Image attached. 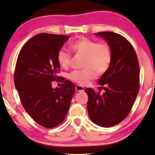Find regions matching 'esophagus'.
<instances>
[{"mask_svg": "<svg viewBox=\"0 0 155 155\" xmlns=\"http://www.w3.org/2000/svg\"><path fill=\"white\" fill-rule=\"evenodd\" d=\"M75 90L77 91V92H83L84 91V87L82 86H80V85H76L75 86Z\"/></svg>", "mask_w": 155, "mask_h": 155, "instance_id": "esophagus-1", "label": "esophagus"}]
</instances>
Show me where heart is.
Instances as JSON below:
<instances>
[{"label":"heart","mask_w":155,"mask_h":155,"mask_svg":"<svg viewBox=\"0 0 155 155\" xmlns=\"http://www.w3.org/2000/svg\"><path fill=\"white\" fill-rule=\"evenodd\" d=\"M70 48L75 54L84 56L82 71H73L69 78L80 84H84L94 79L96 72L99 75L104 73L109 69L112 60V53L107 44L98 43L87 37H80L70 44ZM58 64L63 68L70 65L71 56L64 49H60L57 54Z\"/></svg>","instance_id":"1"}]
</instances>
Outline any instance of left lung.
Segmentation results:
<instances>
[{"label": "left lung", "instance_id": "8db88e82", "mask_svg": "<svg viewBox=\"0 0 155 155\" xmlns=\"http://www.w3.org/2000/svg\"><path fill=\"white\" fill-rule=\"evenodd\" d=\"M95 35L107 42L112 60L98 81L104 92L101 94L92 88L85 89L87 111L93 123L109 128L124 120L132 109L139 91V63L133 46L123 36L112 31Z\"/></svg>", "mask_w": 155, "mask_h": 155}]
</instances>
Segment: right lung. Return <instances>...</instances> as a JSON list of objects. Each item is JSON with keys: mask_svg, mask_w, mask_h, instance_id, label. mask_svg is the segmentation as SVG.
<instances>
[{"mask_svg": "<svg viewBox=\"0 0 155 155\" xmlns=\"http://www.w3.org/2000/svg\"><path fill=\"white\" fill-rule=\"evenodd\" d=\"M68 39L39 34L22 46L17 60L14 82L22 104L35 122L46 128L64 120L75 92L69 80L59 88L54 89L51 83L60 78L57 54Z\"/></svg>", "mask_w": 155, "mask_h": 155, "instance_id": "right-lung-1", "label": "right lung"}]
</instances>
